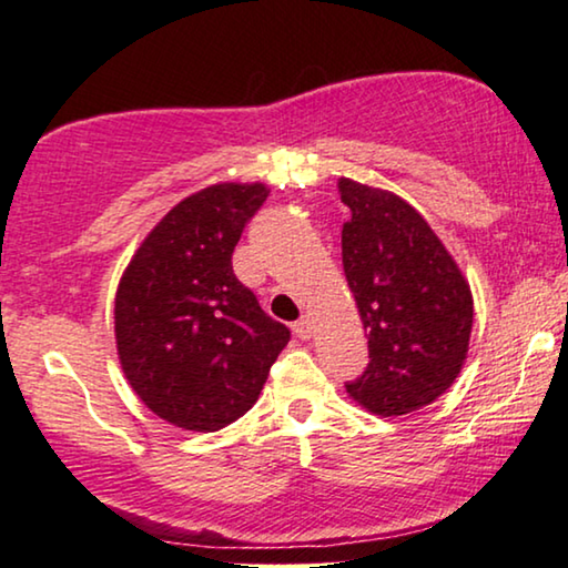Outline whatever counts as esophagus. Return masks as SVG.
<instances>
[{
  "label": "esophagus",
  "mask_w": 568,
  "mask_h": 568,
  "mask_svg": "<svg viewBox=\"0 0 568 568\" xmlns=\"http://www.w3.org/2000/svg\"><path fill=\"white\" fill-rule=\"evenodd\" d=\"M293 332L298 334L301 339H311V334H314V316H301L298 322L293 324Z\"/></svg>",
  "instance_id": "34e87169"
}]
</instances>
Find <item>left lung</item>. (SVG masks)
Listing matches in <instances>:
<instances>
[{
  "instance_id": "left-lung-1",
  "label": "left lung",
  "mask_w": 568,
  "mask_h": 568,
  "mask_svg": "<svg viewBox=\"0 0 568 568\" xmlns=\"http://www.w3.org/2000/svg\"><path fill=\"white\" fill-rule=\"evenodd\" d=\"M342 267L367 337L365 373L347 394L378 417L433 404L458 378L474 326V295L450 252L414 207L388 190L342 178Z\"/></svg>"
}]
</instances>
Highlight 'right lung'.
<instances>
[{
    "mask_svg": "<svg viewBox=\"0 0 568 568\" xmlns=\"http://www.w3.org/2000/svg\"><path fill=\"white\" fill-rule=\"evenodd\" d=\"M267 195L262 182L187 195L149 231L118 283V361L135 396L174 427L215 433L250 412L291 339L231 267Z\"/></svg>",
    "mask_w": 568,
    "mask_h": 568,
    "instance_id": "obj_1",
    "label": "right lung"
}]
</instances>
